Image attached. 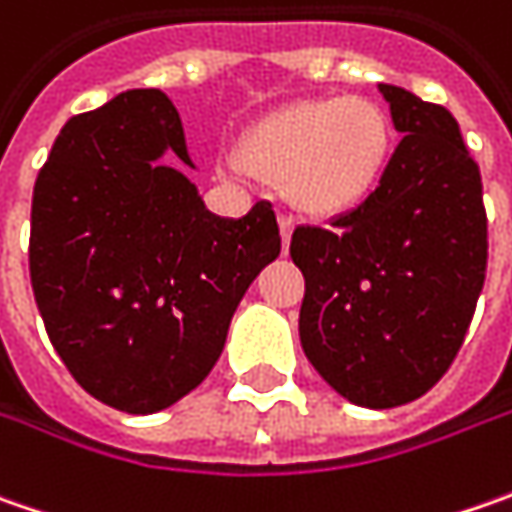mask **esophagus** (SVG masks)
<instances>
[{"label":"esophagus","instance_id":"1","mask_svg":"<svg viewBox=\"0 0 512 512\" xmlns=\"http://www.w3.org/2000/svg\"><path fill=\"white\" fill-rule=\"evenodd\" d=\"M293 216H287V213H282L279 216V230H282V245H285V253H287V245H290V233H293Z\"/></svg>","mask_w":512,"mask_h":512}]
</instances>
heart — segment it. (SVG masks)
<instances>
[{
    "instance_id": "obj_1",
    "label": "heart",
    "mask_w": 512,
    "mask_h": 512,
    "mask_svg": "<svg viewBox=\"0 0 512 512\" xmlns=\"http://www.w3.org/2000/svg\"><path fill=\"white\" fill-rule=\"evenodd\" d=\"M393 150V125L384 108L364 96L307 99L262 116L245 133L233 173L282 182L287 202L313 216L359 207L382 182Z\"/></svg>"
}]
</instances>
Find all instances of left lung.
Segmentation results:
<instances>
[{"label": "left lung", "instance_id": "left-lung-1", "mask_svg": "<svg viewBox=\"0 0 512 512\" xmlns=\"http://www.w3.org/2000/svg\"><path fill=\"white\" fill-rule=\"evenodd\" d=\"M402 133L379 187L330 227H296L305 276L299 336L310 364L359 407L424 396L453 364L487 273L482 173L459 122L379 85Z\"/></svg>", "mask_w": 512, "mask_h": 512}]
</instances>
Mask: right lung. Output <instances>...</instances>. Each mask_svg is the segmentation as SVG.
<instances>
[{
  "label": "right lung",
  "mask_w": 512,
  "mask_h": 512,
  "mask_svg": "<svg viewBox=\"0 0 512 512\" xmlns=\"http://www.w3.org/2000/svg\"><path fill=\"white\" fill-rule=\"evenodd\" d=\"M179 113L128 90L73 116L33 185L30 285L50 344L93 399L156 413L202 384L233 310L279 250L270 202L205 210Z\"/></svg>",
  "instance_id": "1"
}]
</instances>
